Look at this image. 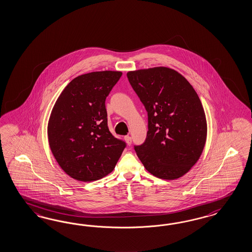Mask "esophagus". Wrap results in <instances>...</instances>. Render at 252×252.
Wrapping results in <instances>:
<instances>
[{
    "instance_id": "esophagus-1",
    "label": "esophagus",
    "mask_w": 252,
    "mask_h": 252,
    "mask_svg": "<svg viewBox=\"0 0 252 252\" xmlns=\"http://www.w3.org/2000/svg\"><path fill=\"white\" fill-rule=\"evenodd\" d=\"M124 139H125V141H126V143H127L128 145L131 144V137L127 135V136L124 137Z\"/></svg>"
}]
</instances>
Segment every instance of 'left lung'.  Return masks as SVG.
Here are the masks:
<instances>
[{"label": "left lung", "mask_w": 252, "mask_h": 252, "mask_svg": "<svg viewBox=\"0 0 252 252\" xmlns=\"http://www.w3.org/2000/svg\"><path fill=\"white\" fill-rule=\"evenodd\" d=\"M127 77L148 116L146 139L134 150L145 169L163 180L185 175L200 158L207 124L194 88L170 68L129 72Z\"/></svg>", "instance_id": "8db88e82"}]
</instances>
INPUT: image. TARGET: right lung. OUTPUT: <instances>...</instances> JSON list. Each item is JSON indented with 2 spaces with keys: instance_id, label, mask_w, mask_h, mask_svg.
<instances>
[{
  "instance_id": "obj_1",
  "label": "right lung",
  "mask_w": 252,
  "mask_h": 252,
  "mask_svg": "<svg viewBox=\"0 0 252 252\" xmlns=\"http://www.w3.org/2000/svg\"><path fill=\"white\" fill-rule=\"evenodd\" d=\"M122 72H93L72 80L52 108L48 137L58 164L88 182L112 172L126 143L112 135L105 101Z\"/></svg>"
}]
</instances>
